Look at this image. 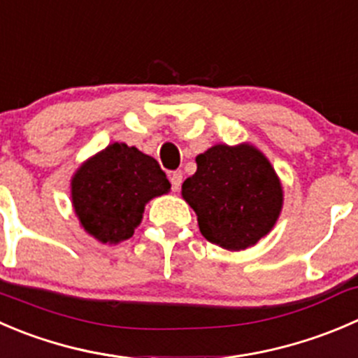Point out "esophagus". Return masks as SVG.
Listing matches in <instances>:
<instances>
[{"instance_id":"1","label":"esophagus","mask_w":358,"mask_h":358,"mask_svg":"<svg viewBox=\"0 0 358 358\" xmlns=\"http://www.w3.org/2000/svg\"><path fill=\"white\" fill-rule=\"evenodd\" d=\"M169 180H171V187L175 192H178L180 187H182V182H183V173L182 171H173L171 175H169Z\"/></svg>"}]
</instances>
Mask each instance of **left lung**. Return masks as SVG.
Instances as JSON below:
<instances>
[{
	"label": "left lung",
	"instance_id": "obj_1",
	"mask_svg": "<svg viewBox=\"0 0 358 358\" xmlns=\"http://www.w3.org/2000/svg\"><path fill=\"white\" fill-rule=\"evenodd\" d=\"M197 171L182 185L199 231L231 252L257 245L283 208V185L269 159L252 143H217L196 157Z\"/></svg>",
	"mask_w": 358,
	"mask_h": 358
}]
</instances>
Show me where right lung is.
I'll return each mask as SVG.
<instances>
[{
    "label": "right lung",
    "instance_id": "1",
    "mask_svg": "<svg viewBox=\"0 0 358 358\" xmlns=\"http://www.w3.org/2000/svg\"><path fill=\"white\" fill-rule=\"evenodd\" d=\"M171 190L159 162L136 147L108 145L71 176V204L83 231L103 245L133 238L145 206Z\"/></svg>",
    "mask_w": 358,
    "mask_h": 358
}]
</instances>
